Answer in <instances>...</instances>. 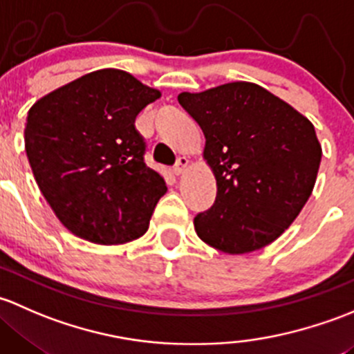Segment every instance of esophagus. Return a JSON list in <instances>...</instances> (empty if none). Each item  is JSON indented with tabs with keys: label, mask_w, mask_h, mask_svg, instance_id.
<instances>
[{
	"label": "esophagus",
	"mask_w": 354,
	"mask_h": 354,
	"mask_svg": "<svg viewBox=\"0 0 354 354\" xmlns=\"http://www.w3.org/2000/svg\"><path fill=\"white\" fill-rule=\"evenodd\" d=\"M187 167H189V158H185V156H178L177 163L174 165V172H176V176H180V174H184L185 170H187Z\"/></svg>",
	"instance_id": "34e87169"
}]
</instances>
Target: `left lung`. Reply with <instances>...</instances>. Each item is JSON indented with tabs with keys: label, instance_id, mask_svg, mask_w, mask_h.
<instances>
[{
	"label": "left lung",
	"instance_id": "8db88e82",
	"mask_svg": "<svg viewBox=\"0 0 354 354\" xmlns=\"http://www.w3.org/2000/svg\"><path fill=\"white\" fill-rule=\"evenodd\" d=\"M177 98L203 129L204 160L218 185L213 206L194 218L199 239L225 254L274 242L315 185L322 148L313 124L249 82Z\"/></svg>",
	"mask_w": 354,
	"mask_h": 354
}]
</instances>
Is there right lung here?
<instances>
[{
    "label": "right lung",
    "instance_id": "obj_1",
    "mask_svg": "<svg viewBox=\"0 0 354 354\" xmlns=\"http://www.w3.org/2000/svg\"><path fill=\"white\" fill-rule=\"evenodd\" d=\"M160 92L121 69L88 73L35 102L25 151L39 189L69 232L118 245L148 230L167 192L147 167L134 121Z\"/></svg>",
    "mask_w": 354,
    "mask_h": 354
}]
</instances>
